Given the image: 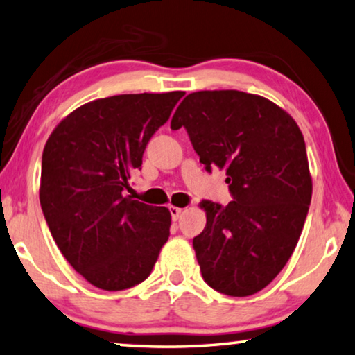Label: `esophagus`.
I'll list each match as a JSON object with an SVG mask.
<instances>
[{
    "label": "esophagus",
    "mask_w": 355,
    "mask_h": 355,
    "mask_svg": "<svg viewBox=\"0 0 355 355\" xmlns=\"http://www.w3.org/2000/svg\"><path fill=\"white\" fill-rule=\"evenodd\" d=\"M169 213H171V218H173V220H178L179 214L182 213V208H178V207H169Z\"/></svg>",
    "instance_id": "esophagus-1"
}]
</instances>
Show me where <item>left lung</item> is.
<instances>
[{"label": "left lung", "instance_id": "left-lung-1", "mask_svg": "<svg viewBox=\"0 0 355 355\" xmlns=\"http://www.w3.org/2000/svg\"><path fill=\"white\" fill-rule=\"evenodd\" d=\"M179 128L208 173L225 169L234 198L200 203L207 225L192 243L203 280L227 296L254 295L288 263L309 211L302 132L274 102L235 89L189 94L173 115Z\"/></svg>", "mask_w": 355, "mask_h": 355}]
</instances>
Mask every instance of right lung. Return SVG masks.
Masks as SVG:
<instances>
[{
  "label": "right lung",
  "mask_w": 355,
  "mask_h": 355,
  "mask_svg": "<svg viewBox=\"0 0 355 355\" xmlns=\"http://www.w3.org/2000/svg\"><path fill=\"white\" fill-rule=\"evenodd\" d=\"M184 96L120 94L88 102L51 132L41 160L40 203L51 235L91 285L120 291L150 275L171 213L125 197L150 137Z\"/></svg>",
  "instance_id": "add662e5"
}]
</instances>
